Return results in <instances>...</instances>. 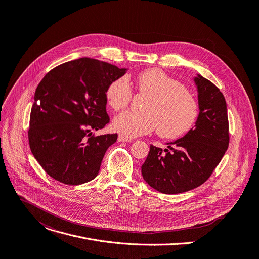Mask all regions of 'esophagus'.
Instances as JSON below:
<instances>
[{"instance_id":"obj_1","label":"esophagus","mask_w":259,"mask_h":259,"mask_svg":"<svg viewBox=\"0 0 259 259\" xmlns=\"http://www.w3.org/2000/svg\"><path fill=\"white\" fill-rule=\"evenodd\" d=\"M117 140H119L120 143H123V142H127V143H130V142H132V139H131V138H129V137H126V136H124V135H122V134H120L119 136H117Z\"/></svg>"}]
</instances>
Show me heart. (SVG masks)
<instances>
[{
	"instance_id": "1",
	"label": "heart",
	"mask_w": 259,
	"mask_h": 259,
	"mask_svg": "<svg viewBox=\"0 0 259 259\" xmlns=\"http://www.w3.org/2000/svg\"><path fill=\"white\" fill-rule=\"evenodd\" d=\"M140 94L149 96L144 113L124 111L117 114L112 128L127 137H136L154 130L164 138H178L196 124L200 108L193 94L177 78L160 69H148L136 76ZM133 92L126 76L112 80L106 91L108 106L119 111L126 108Z\"/></svg>"
}]
</instances>
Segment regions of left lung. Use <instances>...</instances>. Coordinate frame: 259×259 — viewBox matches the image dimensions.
I'll return each mask as SVG.
<instances>
[{
	"instance_id": "8db88e82",
	"label": "left lung",
	"mask_w": 259,
	"mask_h": 259,
	"mask_svg": "<svg viewBox=\"0 0 259 259\" xmlns=\"http://www.w3.org/2000/svg\"><path fill=\"white\" fill-rule=\"evenodd\" d=\"M199 117L194 128L162 150L151 145L142 166L145 181L164 194L187 192L202 185L215 170L229 145L226 102L208 79L194 78Z\"/></svg>"
}]
</instances>
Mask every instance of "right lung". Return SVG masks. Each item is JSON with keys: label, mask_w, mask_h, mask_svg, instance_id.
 <instances>
[{"label": "right lung", "mask_w": 259, "mask_h": 259, "mask_svg": "<svg viewBox=\"0 0 259 259\" xmlns=\"http://www.w3.org/2000/svg\"><path fill=\"white\" fill-rule=\"evenodd\" d=\"M126 73L106 62L80 58L52 69L38 84L29 144L42 168L66 185L95 179L117 134L92 135L109 123L105 91Z\"/></svg>", "instance_id": "add662e5"}]
</instances>
